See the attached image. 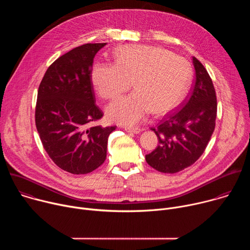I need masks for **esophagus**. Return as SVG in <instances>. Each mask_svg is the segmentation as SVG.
I'll return each mask as SVG.
<instances>
[{"mask_svg":"<svg viewBox=\"0 0 250 250\" xmlns=\"http://www.w3.org/2000/svg\"><path fill=\"white\" fill-rule=\"evenodd\" d=\"M125 129L127 132H132V133H135V134L140 132V128H138V127H125Z\"/></svg>","mask_w":250,"mask_h":250,"instance_id":"esophagus-1","label":"esophagus"}]
</instances>
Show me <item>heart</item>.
Returning <instances> with one entry per match:
<instances>
[{
  "instance_id": "1",
  "label": "heart",
  "mask_w": 250,
  "mask_h": 250,
  "mask_svg": "<svg viewBox=\"0 0 250 250\" xmlns=\"http://www.w3.org/2000/svg\"><path fill=\"white\" fill-rule=\"evenodd\" d=\"M115 64L96 63L92 84L102 98L114 99L125 92L130 82L134 92L106 105L111 122L134 125L153 115H163L181 100L191 76L189 62L182 56L147 45H124Z\"/></svg>"
}]
</instances>
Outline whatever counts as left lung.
<instances>
[{
	"mask_svg": "<svg viewBox=\"0 0 250 250\" xmlns=\"http://www.w3.org/2000/svg\"><path fill=\"white\" fill-rule=\"evenodd\" d=\"M196 79L183 106L151 128L159 145L146 162L162 173H177L194 164L204 153L215 130L217 97L203 64L193 57Z\"/></svg>",
	"mask_w": 250,
	"mask_h": 250,
	"instance_id": "8db88e82",
	"label": "left lung"
}]
</instances>
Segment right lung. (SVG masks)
<instances>
[{"label": "right lung", "instance_id": "1", "mask_svg": "<svg viewBox=\"0 0 250 250\" xmlns=\"http://www.w3.org/2000/svg\"><path fill=\"white\" fill-rule=\"evenodd\" d=\"M106 43H87L60 56L46 70L38 92L35 125L42 146L64 171L87 174L106 157L109 135L116 126L89 125L103 113L95 104L91 69Z\"/></svg>", "mask_w": 250, "mask_h": 250}]
</instances>
